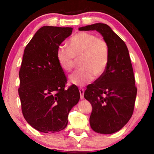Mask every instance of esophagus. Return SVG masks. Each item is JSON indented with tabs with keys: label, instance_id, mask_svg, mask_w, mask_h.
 Wrapping results in <instances>:
<instances>
[{
	"label": "esophagus",
	"instance_id": "34e87169",
	"mask_svg": "<svg viewBox=\"0 0 154 154\" xmlns=\"http://www.w3.org/2000/svg\"><path fill=\"white\" fill-rule=\"evenodd\" d=\"M79 92L81 95V99H83V94H84V90L83 88H79Z\"/></svg>",
	"mask_w": 154,
	"mask_h": 154
}]
</instances>
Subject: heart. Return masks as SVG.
<instances>
[{
	"label": "heart",
	"mask_w": 154,
	"mask_h": 154,
	"mask_svg": "<svg viewBox=\"0 0 154 154\" xmlns=\"http://www.w3.org/2000/svg\"><path fill=\"white\" fill-rule=\"evenodd\" d=\"M58 64L66 72L71 71L80 60L82 69L69 76L70 83L83 87L92 82L95 75L100 77L105 72L109 61L107 43L92 33L80 32L70 38L69 48L60 45L57 49Z\"/></svg>",
	"instance_id": "obj_1"
}]
</instances>
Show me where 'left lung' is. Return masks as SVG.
I'll list each match as a JSON object with an SVG mask.
<instances>
[{"mask_svg": "<svg viewBox=\"0 0 154 154\" xmlns=\"http://www.w3.org/2000/svg\"><path fill=\"white\" fill-rule=\"evenodd\" d=\"M96 30L109 49V61L104 74L88 85L84 98L91 103L92 129L100 134H113L121 130L133 113L137 89L134 72L125 43L108 25L96 23L79 28Z\"/></svg>", "mask_w": 154, "mask_h": 154, "instance_id": "left-lung-1", "label": "left lung"}]
</instances>
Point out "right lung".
Wrapping results in <instances>:
<instances>
[{"mask_svg":"<svg viewBox=\"0 0 154 154\" xmlns=\"http://www.w3.org/2000/svg\"><path fill=\"white\" fill-rule=\"evenodd\" d=\"M72 31L71 27L43 26L24 49L18 90L22 113L31 126L44 133L64 129L80 98L76 85L64 89L66 78L56 57L57 49Z\"/></svg>","mask_w":154,"mask_h":154,"instance_id":"right-lung-1","label":"right lung"}]
</instances>
